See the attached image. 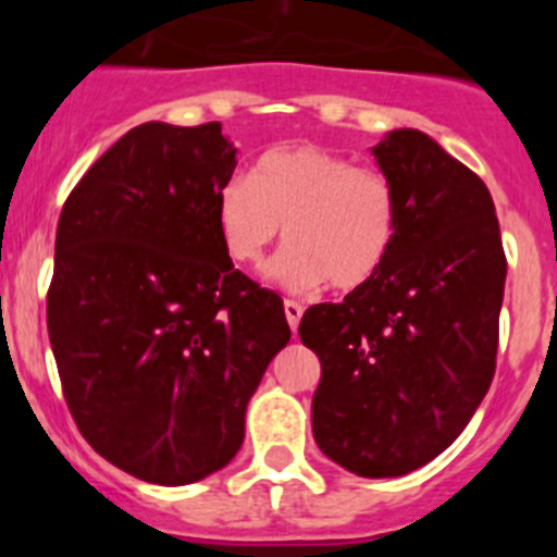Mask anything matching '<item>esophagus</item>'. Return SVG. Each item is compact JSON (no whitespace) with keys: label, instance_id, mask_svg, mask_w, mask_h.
<instances>
[{"label":"esophagus","instance_id":"1","mask_svg":"<svg viewBox=\"0 0 557 557\" xmlns=\"http://www.w3.org/2000/svg\"><path fill=\"white\" fill-rule=\"evenodd\" d=\"M283 310H285V318H288V325H290V331H294L296 334V329H299V320H301V305H296V301H285L283 305Z\"/></svg>","mask_w":557,"mask_h":557}]
</instances>
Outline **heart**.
<instances>
[{
  "mask_svg": "<svg viewBox=\"0 0 557 557\" xmlns=\"http://www.w3.org/2000/svg\"><path fill=\"white\" fill-rule=\"evenodd\" d=\"M215 223L223 250L243 267L261 263L283 234L288 247L267 269L277 288L356 290L391 256L398 199L383 172L318 145H288L267 150L250 177L218 190Z\"/></svg>",
  "mask_w": 557,
  "mask_h": 557,
  "instance_id": "1",
  "label": "heart"
}]
</instances>
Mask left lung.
<instances>
[{
  "instance_id": "left-lung-1",
  "label": "left lung",
  "mask_w": 557,
  "mask_h": 557,
  "mask_svg": "<svg viewBox=\"0 0 557 557\" xmlns=\"http://www.w3.org/2000/svg\"><path fill=\"white\" fill-rule=\"evenodd\" d=\"M396 188L391 256L299 336L320 358L312 434L358 476H404L458 440L496 372L507 258L491 190L418 128L372 148Z\"/></svg>"
}]
</instances>
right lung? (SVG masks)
Returning <instances> with one entry per match:
<instances>
[{
  "instance_id": "right-lung-1",
  "label": "right lung",
  "mask_w": 557,
  "mask_h": 557,
  "mask_svg": "<svg viewBox=\"0 0 557 557\" xmlns=\"http://www.w3.org/2000/svg\"><path fill=\"white\" fill-rule=\"evenodd\" d=\"M237 148L221 123L134 126L83 174L55 232L48 336L77 429L156 485L223 469L288 345L283 299L237 272L215 223Z\"/></svg>"
}]
</instances>
